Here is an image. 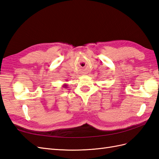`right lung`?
I'll list each match as a JSON object with an SVG mask.
<instances>
[{
  "mask_svg": "<svg viewBox=\"0 0 159 159\" xmlns=\"http://www.w3.org/2000/svg\"><path fill=\"white\" fill-rule=\"evenodd\" d=\"M66 81H67V80ZM63 87L64 88H67V87H68L67 84H64L63 85Z\"/></svg>",
  "mask_w": 159,
  "mask_h": 159,
  "instance_id": "right-lung-1",
  "label": "right lung"
}]
</instances>
